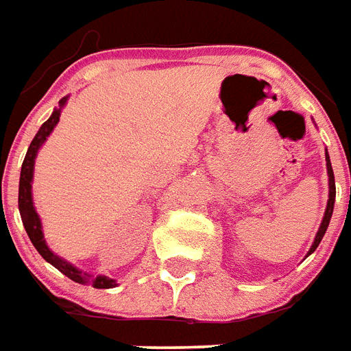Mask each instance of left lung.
Wrapping results in <instances>:
<instances>
[{"mask_svg":"<svg viewBox=\"0 0 351 351\" xmlns=\"http://www.w3.org/2000/svg\"><path fill=\"white\" fill-rule=\"evenodd\" d=\"M325 162H327V176H329V200H327V208H325V213H323L322 225H319V228H317L314 242H312L310 250H308V255H312V253H314L315 247L319 245L322 238L325 236V232H327L330 215H332V208H335V196H337V187H335V173H332V166H330V158H329V153H327V151H325ZM308 255H306V257H308Z\"/></svg>","mask_w":351,"mask_h":351,"instance_id":"1","label":"left lung"}]
</instances>
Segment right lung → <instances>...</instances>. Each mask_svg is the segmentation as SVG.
I'll return each mask as SVG.
<instances>
[{
	"label": "right lung",
	"instance_id": "add662e5",
	"mask_svg": "<svg viewBox=\"0 0 351 351\" xmlns=\"http://www.w3.org/2000/svg\"><path fill=\"white\" fill-rule=\"evenodd\" d=\"M68 104V96L62 98L58 101V108H54L52 115L41 124V128L37 130L36 138L32 140L28 147V153H26V158L22 162L21 170V183H19V210H21L22 223H24V228L28 232L29 240L34 243V247L39 251V255L43 257L47 263H51L52 267L58 268L62 274L68 276L69 280H73L77 283H90L96 289H111V287H117V280H111L108 276H92L88 272H83L77 267H73L69 261L62 259L60 255H56L54 251L47 245L43 234V225H41V219L37 215L36 206H34V196H32V181H34V166H36V158L39 149L43 147V143L47 141V138L51 136L52 130L56 128V124L60 121L62 109Z\"/></svg>",
	"mask_w": 351,
	"mask_h": 351
}]
</instances>
